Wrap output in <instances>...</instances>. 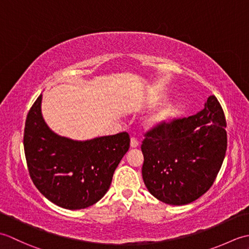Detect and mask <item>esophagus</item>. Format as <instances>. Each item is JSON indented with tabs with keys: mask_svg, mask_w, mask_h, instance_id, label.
Masks as SVG:
<instances>
[{
	"mask_svg": "<svg viewBox=\"0 0 249 249\" xmlns=\"http://www.w3.org/2000/svg\"><path fill=\"white\" fill-rule=\"evenodd\" d=\"M138 146H139L138 140H137L136 138H131L130 139V147H133V149H135V147H138Z\"/></svg>",
	"mask_w": 249,
	"mask_h": 249,
	"instance_id": "34e87169",
	"label": "esophagus"
}]
</instances>
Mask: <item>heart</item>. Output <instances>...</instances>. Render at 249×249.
<instances>
[{
  "label": "heart",
  "mask_w": 249,
  "mask_h": 249,
  "mask_svg": "<svg viewBox=\"0 0 249 249\" xmlns=\"http://www.w3.org/2000/svg\"><path fill=\"white\" fill-rule=\"evenodd\" d=\"M176 115V108L172 105L163 106L160 109L155 111L154 113L147 116L144 121V125L146 128H158L160 126L168 124Z\"/></svg>",
  "instance_id": "b5f03b06"
}]
</instances>
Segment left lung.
<instances>
[{"label": "left lung", "mask_w": 249, "mask_h": 249, "mask_svg": "<svg viewBox=\"0 0 249 249\" xmlns=\"http://www.w3.org/2000/svg\"><path fill=\"white\" fill-rule=\"evenodd\" d=\"M225 113L214 95L204 108L145 134L141 151L147 190L163 203L184 205L212 186L227 151Z\"/></svg>", "instance_id": "left-lung-1"}]
</instances>
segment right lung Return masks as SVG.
I'll list each match as a JSON object with an SVG mask.
<instances>
[{
    "mask_svg": "<svg viewBox=\"0 0 249 249\" xmlns=\"http://www.w3.org/2000/svg\"><path fill=\"white\" fill-rule=\"evenodd\" d=\"M39 95L25 121L23 145L30 177L52 203L80 210L108 192L113 173L129 149V136L120 133L78 141L52 130L43 118Z\"/></svg>",
    "mask_w": 249,
    "mask_h": 249,
    "instance_id": "obj_1",
    "label": "right lung"
}]
</instances>
